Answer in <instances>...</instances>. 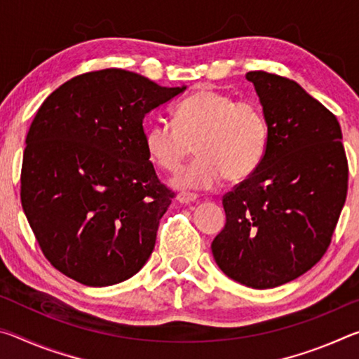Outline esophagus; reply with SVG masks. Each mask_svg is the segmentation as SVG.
<instances>
[{"mask_svg":"<svg viewBox=\"0 0 359 359\" xmlns=\"http://www.w3.org/2000/svg\"><path fill=\"white\" fill-rule=\"evenodd\" d=\"M198 199V194L194 193H187V191H182L177 194V201L180 204H191Z\"/></svg>","mask_w":359,"mask_h":359,"instance_id":"1","label":"esophagus"}]
</instances>
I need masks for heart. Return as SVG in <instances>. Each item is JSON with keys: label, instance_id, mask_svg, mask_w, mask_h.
<instances>
[{"label": "heart", "instance_id": "heart-1", "mask_svg": "<svg viewBox=\"0 0 359 359\" xmlns=\"http://www.w3.org/2000/svg\"><path fill=\"white\" fill-rule=\"evenodd\" d=\"M269 123L259 104L201 88L175 109V121L156 118L145 130L151 161L175 172L194 149L199 158L174 177L184 188H212L223 177L242 182L257 171L269 147Z\"/></svg>", "mask_w": 359, "mask_h": 359}]
</instances>
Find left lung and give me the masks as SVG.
I'll list each match as a JSON object with an SVG mask.
<instances>
[{
    "label": "left lung",
    "instance_id": "obj_1",
    "mask_svg": "<svg viewBox=\"0 0 359 359\" xmlns=\"http://www.w3.org/2000/svg\"><path fill=\"white\" fill-rule=\"evenodd\" d=\"M269 123L250 177L223 196L226 224L212 253L229 278L257 290L294 280L331 244L348 190V163L331 111L291 79L247 72Z\"/></svg>",
    "mask_w": 359,
    "mask_h": 359
}]
</instances>
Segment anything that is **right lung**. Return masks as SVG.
Listing matches in <instances>:
<instances>
[{
  "mask_svg": "<svg viewBox=\"0 0 359 359\" xmlns=\"http://www.w3.org/2000/svg\"><path fill=\"white\" fill-rule=\"evenodd\" d=\"M185 87L109 68L65 82L27 135L22 208L44 257L87 287L139 272L174 198L145 149V114Z\"/></svg>",
  "mask_w": 359,
  "mask_h": 359,
  "instance_id": "add662e5",
  "label": "right lung"
}]
</instances>
